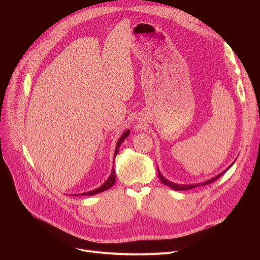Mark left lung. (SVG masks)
Returning <instances> with one entry per match:
<instances>
[{
  "mask_svg": "<svg viewBox=\"0 0 260 260\" xmlns=\"http://www.w3.org/2000/svg\"><path fill=\"white\" fill-rule=\"evenodd\" d=\"M157 172H158V177H159L160 181L162 182V184L167 185V186H169L170 188H172V189H174V190H188V189H192V188H194V187H199V186H201V185H202V186H204V185L211 184L212 182H214V181L217 180L220 176H222V175H223V174L225 173V171L222 172V173L219 174L218 176H216V177H214V178H212V179H210V180H208V181H206V182L200 183V184H193V185H178V184H174V183L168 181L165 177H162V175L160 174V172H159L158 169H157Z\"/></svg>",
  "mask_w": 260,
  "mask_h": 260,
  "instance_id": "left-lung-1",
  "label": "left lung"
}]
</instances>
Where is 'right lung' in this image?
Listing matches in <instances>:
<instances>
[{"mask_svg":"<svg viewBox=\"0 0 260 260\" xmlns=\"http://www.w3.org/2000/svg\"><path fill=\"white\" fill-rule=\"evenodd\" d=\"M128 135H129V131H126L125 133L122 134V136H121L120 139L118 140L117 145H116L115 153H114V158H115V156H116L117 153H118L119 146H120L121 143L124 141V139H125L126 137H128ZM115 181H116V174H115V170H114V168H113V169H112V173H111V176H110L109 179L102 185V186H100L99 188H96V189H94V190H92V191H88V192L81 193V196H94V194H96V193H100V192H102V191H105V190L109 189L110 187H112L113 185H114V183H115ZM74 196H75V194H74ZM77 196H78V194H77Z\"/></svg>","mask_w":260,"mask_h":260,"instance_id":"1","label":"right lung"}]
</instances>
